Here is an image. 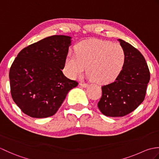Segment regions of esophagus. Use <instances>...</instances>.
<instances>
[{
	"label": "esophagus",
	"instance_id": "obj_1",
	"mask_svg": "<svg viewBox=\"0 0 159 159\" xmlns=\"http://www.w3.org/2000/svg\"><path fill=\"white\" fill-rule=\"evenodd\" d=\"M79 85L81 86V87H85H85H87V86H88V85H87V83H80Z\"/></svg>",
	"mask_w": 159,
	"mask_h": 159
}]
</instances>
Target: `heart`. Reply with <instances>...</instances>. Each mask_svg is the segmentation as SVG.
<instances>
[{"mask_svg":"<svg viewBox=\"0 0 159 159\" xmlns=\"http://www.w3.org/2000/svg\"><path fill=\"white\" fill-rule=\"evenodd\" d=\"M126 53L116 43L87 40L75 47V54L68 53L65 59L66 76L74 79L83 75L87 67L88 77L98 84L113 82L122 70Z\"/></svg>","mask_w":159,"mask_h":159,"instance_id":"b5f03b06","label":"heart"}]
</instances>
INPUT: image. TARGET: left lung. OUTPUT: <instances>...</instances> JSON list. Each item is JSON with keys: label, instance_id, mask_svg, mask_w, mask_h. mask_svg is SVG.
Masks as SVG:
<instances>
[{"label": "left lung", "instance_id": "1", "mask_svg": "<svg viewBox=\"0 0 159 159\" xmlns=\"http://www.w3.org/2000/svg\"><path fill=\"white\" fill-rule=\"evenodd\" d=\"M126 53V61L116 80L102 87V95L98 103L103 115L123 117L139 107L144 100L150 74L146 59L129 43L119 39Z\"/></svg>", "mask_w": 159, "mask_h": 159}]
</instances>
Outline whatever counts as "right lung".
Segmentation results:
<instances>
[{"mask_svg": "<svg viewBox=\"0 0 159 159\" xmlns=\"http://www.w3.org/2000/svg\"><path fill=\"white\" fill-rule=\"evenodd\" d=\"M71 42L70 36L53 35L18 53L9 76L12 98L24 113L34 118L53 116L78 85L62 72Z\"/></svg>", "mask_w": 159, "mask_h": 159, "instance_id": "obj_1", "label": "right lung"}]
</instances>
